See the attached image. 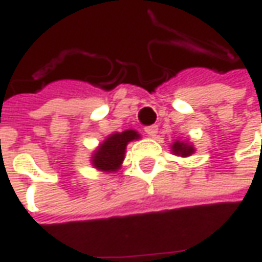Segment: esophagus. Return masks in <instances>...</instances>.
I'll return each instance as SVG.
<instances>
[{
  "mask_svg": "<svg viewBox=\"0 0 262 262\" xmlns=\"http://www.w3.org/2000/svg\"><path fill=\"white\" fill-rule=\"evenodd\" d=\"M146 133H147L148 136H156L157 135V132H159V126L157 125H150V126H146Z\"/></svg>",
  "mask_w": 262,
  "mask_h": 262,
  "instance_id": "obj_1",
  "label": "esophagus"
}]
</instances>
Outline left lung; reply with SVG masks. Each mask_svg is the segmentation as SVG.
Instances as JSON below:
<instances>
[{
	"instance_id": "8db88e82",
	"label": "left lung",
	"mask_w": 262,
	"mask_h": 262,
	"mask_svg": "<svg viewBox=\"0 0 262 262\" xmlns=\"http://www.w3.org/2000/svg\"><path fill=\"white\" fill-rule=\"evenodd\" d=\"M172 151L176 154H180L182 157H187V156H191L195 151V148L191 144H188V143L176 142L172 144Z\"/></svg>"
}]
</instances>
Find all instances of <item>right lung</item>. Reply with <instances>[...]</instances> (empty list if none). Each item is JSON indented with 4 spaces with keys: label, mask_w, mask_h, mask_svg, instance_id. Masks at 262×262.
<instances>
[{
    "label": "right lung",
    "mask_w": 262,
    "mask_h": 262,
    "mask_svg": "<svg viewBox=\"0 0 262 262\" xmlns=\"http://www.w3.org/2000/svg\"><path fill=\"white\" fill-rule=\"evenodd\" d=\"M135 139H139V135L135 130H125L109 136L95 151L92 157V164L98 170L116 171L125 157L126 144Z\"/></svg>",
    "instance_id": "1"
}]
</instances>
